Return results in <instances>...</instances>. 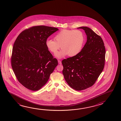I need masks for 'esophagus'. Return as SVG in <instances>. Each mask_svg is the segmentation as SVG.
Masks as SVG:
<instances>
[{"label": "esophagus", "instance_id": "1", "mask_svg": "<svg viewBox=\"0 0 121 121\" xmlns=\"http://www.w3.org/2000/svg\"><path fill=\"white\" fill-rule=\"evenodd\" d=\"M58 63H59V64L60 65H61V62L60 60H58Z\"/></svg>", "mask_w": 121, "mask_h": 121}]
</instances>
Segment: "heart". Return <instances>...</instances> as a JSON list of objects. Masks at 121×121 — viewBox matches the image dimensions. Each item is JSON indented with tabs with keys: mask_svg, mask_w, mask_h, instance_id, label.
<instances>
[{
	"mask_svg": "<svg viewBox=\"0 0 121 121\" xmlns=\"http://www.w3.org/2000/svg\"><path fill=\"white\" fill-rule=\"evenodd\" d=\"M54 40L48 39L46 45L48 50L55 54L60 48L62 49L56 54L58 58L65 56H74L81 52L85 42V36L79 30H64L56 34Z\"/></svg>",
	"mask_w": 121,
	"mask_h": 121,
	"instance_id": "obj_1",
	"label": "heart"
}]
</instances>
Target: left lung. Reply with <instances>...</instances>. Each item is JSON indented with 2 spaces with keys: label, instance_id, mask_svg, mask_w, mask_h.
I'll list each match as a JSON object with an SVG mask.
<instances>
[{
  "label": "left lung",
  "instance_id": "obj_1",
  "mask_svg": "<svg viewBox=\"0 0 121 121\" xmlns=\"http://www.w3.org/2000/svg\"><path fill=\"white\" fill-rule=\"evenodd\" d=\"M85 31L87 41L77 55L63 60L62 73L67 84L77 91L91 87L95 83L105 65V49L103 40L90 28Z\"/></svg>",
  "mask_w": 121,
  "mask_h": 121
}]
</instances>
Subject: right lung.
I'll use <instances>...</instances> for the list:
<instances>
[{
  "label": "right lung",
  "instance_id": "add662e5",
  "mask_svg": "<svg viewBox=\"0 0 121 121\" xmlns=\"http://www.w3.org/2000/svg\"><path fill=\"white\" fill-rule=\"evenodd\" d=\"M59 29L48 26H34L20 33L14 43L11 62L18 81L32 91L45 85L58 65L46 45L50 36Z\"/></svg>",
  "mask_w": 121,
  "mask_h": 121
}]
</instances>
